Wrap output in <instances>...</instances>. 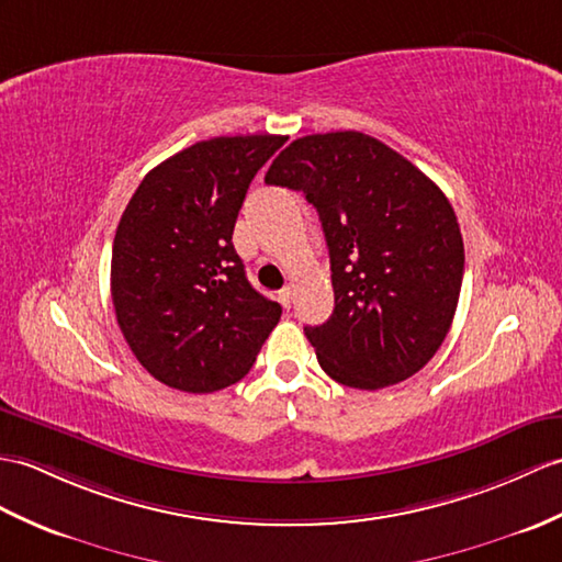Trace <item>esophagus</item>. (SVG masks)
<instances>
[{"mask_svg":"<svg viewBox=\"0 0 562 562\" xmlns=\"http://www.w3.org/2000/svg\"><path fill=\"white\" fill-rule=\"evenodd\" d=\"M278 299H280V304H282L284 308H292V299H294V290H292V286H290V284L282 286Z\"/></svg>","mask_w":562,"mask_h":562,"instance_id":"esophagus-1","label":"esophagus"}]
</instances>
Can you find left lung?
<instances>
[{
  "label": "left lung",
  "mask_w": 562,
  "mask_h": 562,
  "mask_svg": "<svg viewBox=\"0 0 562 562\" xmlns=\"http://www.w3.org/2000/svg\"><path fill=\"white\" fill-rule=\"evenodd\" d=\"M266 184L316 207L335 311L304 333L333 381L381 390L422 371L460 302L464 244L450 201L422 169L359 132L292 140Z\"/></svg>",
  "instance_id": "left-lung-1"
}]
</instances>
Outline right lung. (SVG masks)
Returning <instances> with one entry per match:
<instances>
[{
    "instance_id": "1",
    "label": "right lung",
    "mask_w": 562,
    "mask_h": 562,
    "mask_svg": "<svg viewBox=\"0 0 562 562\" xmlns=\"http://www.w3.org/2000/svg\"><path fill=\"white\" fill-rule=\"evenodd\" d=\"M286 136L193 143L143 177L112 246V304L153 378L215 393L251 371L282 306L246 280L232 232L251 179Z\"/></svg>"
}]
</instances>
